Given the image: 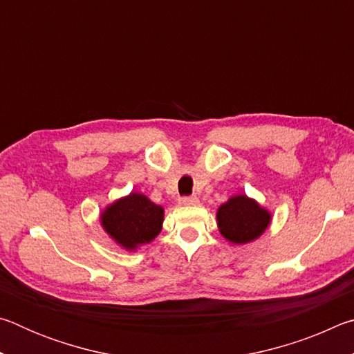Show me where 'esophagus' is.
<instances>
[{
  "label": "esophagus",
  "instance_id": "1",
  "mask_svg": "<svg viewBox=\"0 0 354 354\" xmlns=\"http://www.w3.org/2000/svg\"><path fill=\"white\" fill-rule=\"evenodd\" d=\"M179 203H181L183 206H196L198 205V198H196V196H183Z\"/></svg>",
  "mask_w": 354,
  "mask_h": 354
}]
</instances>
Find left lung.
<instances>
[{
	"mask_svg": "<svg viewBox=\"0 0 354 354\" xmlns=\"http://www.w3.org/2000/svg\"><path fill=\"white\" fill-rule=\"evenodd\" d=\"M272 221V214L247 195H234L217 211L220 234L226 241L243 245L262 236Z\"/></svg>",
	"mask_w": 354,
	"mask_h": 354,
	"instance_id": "8db88e82",
	"label": "left lung"
}]
</instances>
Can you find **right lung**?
Returning a JSON list of instances; mask_svg holds the SVG:
<instances>
[{
    "label": "right lung",
    "instance_id": "right-lung-1",
    "mask_svg": "<svg viewBox=\"0 0 354 354\" xmlns=\"http://www.w3.org/2000/svg\"><path fill=\"white\" fill-rule=\"evenodd\" d=\"M162 221L164 207L137 192L113 201L101 214L104 231L129 251L151 242L162 230Z\"/></svg>",
    "mask_w": 354,
    "mask_h": 354
}]
</instances>
